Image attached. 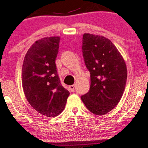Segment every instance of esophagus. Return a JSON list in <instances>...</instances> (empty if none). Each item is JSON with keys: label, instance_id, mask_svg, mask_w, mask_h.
<instances>
[{"label": "esophagus", "instance_id": "esophagus-1", "mask_svg": "<svg viewBox=\"0 0 148 148\" xmlns=\"http://www.w3.org/2000/svg\"><path fill=\"white\" fill-rule=\"evenodd\" d=\"M69 90H70L71 92H74L75 91V86L74 85H72V86H69Z\"/></svg>", "mask_w": 148, "mask_h": 148}]
</instances>
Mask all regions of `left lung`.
Wrapping results in <instances>:
<instances>
[{"label": "left lung", "instance_id": "8db88e82", "mask_svg": "<svg viewBox=\"0 0 148 148\" xmlns=\"http://www.w3.org/2000/svg\"><path fill=\"white\" fill-rule=\"evenodd\" d=\"M82 51L90 73V88L81 96L85 106L93 114H106L119 103L127 82L125 60L108 38L85 33Z\"/></svg>", "mask_w": 148, "mask_h": 148}]
</instances>
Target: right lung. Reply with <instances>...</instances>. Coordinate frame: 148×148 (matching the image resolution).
<instances>
[{
  "mask_svg": "<svg viewBox=\"0 0 148 148\" xmlns=\"http://www.w3.org/2000/svg\"><path fill=\"white\" fill-rule=\"evenodd\" d=\"M60 37H44L30 47L22 67V86L34 109L47 117L64 110L69 92L60 84L55 61Z\"/></svg>",
  "mask_w": 148,
  "mask_h": 148,
  "instance_id": "right-lung-1",
  "label": "right lung"
}]
</instances>
